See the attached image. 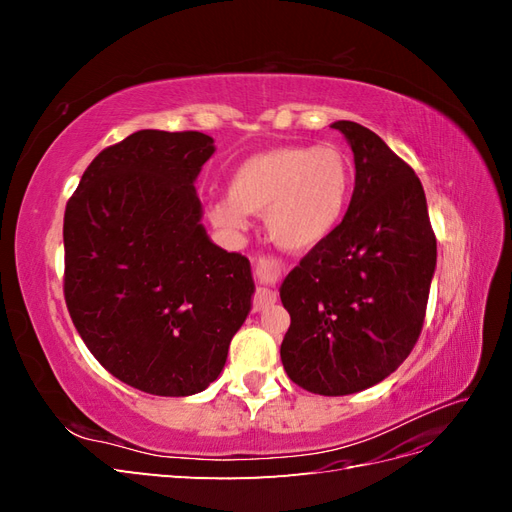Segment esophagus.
Masks as SVG:
<instances>
[{
    "label": "esophagus",
    "mask_w": 512,
    "mask_h": 512,
    "mask_svg": "<svg viewBox=\"0 0 512 512\" xmlns=\"http://www.w3.org/2000/svg\"><path fill=\"white\" fill-rule=\"evenodd\" d=\"M273 269H277L273 262H258L256 275L262 277V275H265V271H273ZM275 301H277L275 290H271V288H258L256 290V297H254V309H265V307L273 305Z\"/></svg>",
    "instance_id": "34e87169"
}]
</instances>
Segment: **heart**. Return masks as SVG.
I'll return each mask as SVG.
<instances>
[{
    "label": "heart",
    "instance_id": "heart-1",
    "mask_svg": "<svg viewBox=\"0 0 512 512\" xmlns=\"http://www.w3.org/2000/svg\"><path fill=\"white\" fill-rule=\"evenodd\" d=\"M354 185L352 162L333 145H286L243 160L228 196L213 200L209 218L230 237L262 215L273 245L288 254L316 250L342 224Z\"/></svg>",
    "mask_w": 512,
    "mask_h": 512
}]
</instances>
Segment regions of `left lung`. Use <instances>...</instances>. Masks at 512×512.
Here are the masks:
<instances>
[{
	"instance_id": "left-lung-1",
	"label": "left lung",
	"mask_w": 512,
	"mask_h": 512,
	"mask_svg": "<svg viewBox=\"0 0 512 512\" xmlns=\"http://www.w3.org/2000/svg\"><path fill=\"white\" fill-rule=\"evenodd\" d=\"M354 153L342 224L280 286L288 378L316 395L369 389L408 359L436 271V237L414 170L378 134L335 121Z\"/></svg>"
}]
</instances>
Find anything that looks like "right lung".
I'll return each instance as SVG.
<instances>
[{
  "instance_id": "add662e5",
  "label": "right lung",
  "mask_w": 512,
  "mask_h": 512,
  "mask_svg": "<svg viewBox=\"0 0 512 512\" xmlns=\"http://www.w3.org/2000/svg\"><path fill=\"white\" fill-rule=\"evenodd\" d=\"M203 132L138 130L98 153L66 205V303L115 378L160 397L205 391L252 309L250 260L215 245L194 183Z\"/></svg>"
}]
</instances>
